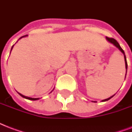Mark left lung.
<instances>
[{
	"label": "left lung",
	"mask_w": 132,
	"mask_h": 132,
	"mask_svg": "<svg viewBox=\"0 0 132 132\" xmlns=\"http://www.w3.org/2000/svg\"><path fill=\"white\" fill-rule=\"evenodd\" d=\"M106 40L108 41L109 42H110L111 44H112L113 45L115 46L117 48H119V51L122 53L123 54V55H124V59H125V68H126V74H127V60H126V56H125V52H124V51H123V49H122V48L120 46V45H119V44L118 43V42H117V40H114V39H113V38H108V37H106ZM126 74H125V77H126ZM114 96V94L113 95V96H110V97H109V98H105V99H103V100H102L101 101L102 102H104V101H107L110 100L111 98H112L113 96ZM92 102H94L96 103V101H92Z\"/></svg>",
	"instance_id": "left-lung-1"
}]
</instances>
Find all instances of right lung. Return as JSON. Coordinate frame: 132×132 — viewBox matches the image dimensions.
Listing matches in <instances>:
<instances>
[{
	"instance_id": "add662e5",
	"label": "right lung",
	"mask_w": 132,
	"mask_h": 132,
	"mask_svg": "<svg viewBox=\"0 0 132 132\" xmlns=\"http://www.w3.org/2000/svg\"><path fill=\"white\" fill-rule=\"evenodd\" d=\"M27 36H22V37H21V38H19V40H20V39H21V38H24V37H27ZM18 41H17V42H18ZM13 46H14V45L12 46V47H11V50H12V48H13ZM10 53H11V52H10ZM53 90H54V89H53ZM53 90H52V91H51V92H53ZM18 94H19L20 95V96H22V97H23V98H27V99H29V100L36 101V100H38V99H40V98H31V97H29V96H24V95H23V94H20V93H19V92H18Z\"/></svg>"
}]
</instances>
